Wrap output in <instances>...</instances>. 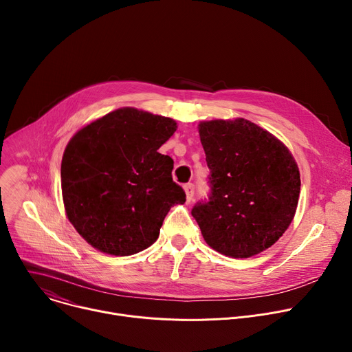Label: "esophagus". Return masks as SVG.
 <instances>
[{
    "mask_svg": "<svg viewBox=\"0 0 352 352\" xmlns=\"http://www.w3.org/2000/svg\"><path fill=\"white\" fill-rule=\"evenodd\" d=\"M184 190L186 193V202H190L192 197H193V193H195V186L193 184H186L184 185Z\"/></svg>",
    "mask_w": 352,
    "mask_h": 352,
    "instance_id": "34e87169",
    "label": "esophagus"
}]
</instances>
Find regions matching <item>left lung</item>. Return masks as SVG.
Instances as JSON below:
<instances>
[{
  "mask_svg": "<svg viewBox=\"0 0 352 352\" xmlns=\"http://www.w3.org/2000/svg\"><path fill=\"white\" fill-rule=\"evenodd\" d=\"M210 170L208 200L192 216L206 243L242 259L270 248L289 227L300 190L298 166L287 146L245 118L199 124Z\"/></svg>",
  "mask_w": 352,
  "mask_h": 352,
  "instance_id": "left-lung-1",
  "label": "left lung"
}]
</instances>
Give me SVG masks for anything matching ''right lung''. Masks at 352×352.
<instances>
[{
    "mask_svg": "<svg viewBox=\"0 0 352 352\" xmlns=\"http://www.w3.org/2000/svg\"><path fill=\"white\" fill-rule=\"evenodd\" d=\"M177 131L171 118L118 109L78 131L65 147L61 188L68 220L100 252L129 256L159 238L185 202L174 162L157 150Z\"/></svg>",
    "mask_w": 352,
    "mask_h": 352,
    "instance_id": "1",
    "label": "right lung"
}]
</instances>
